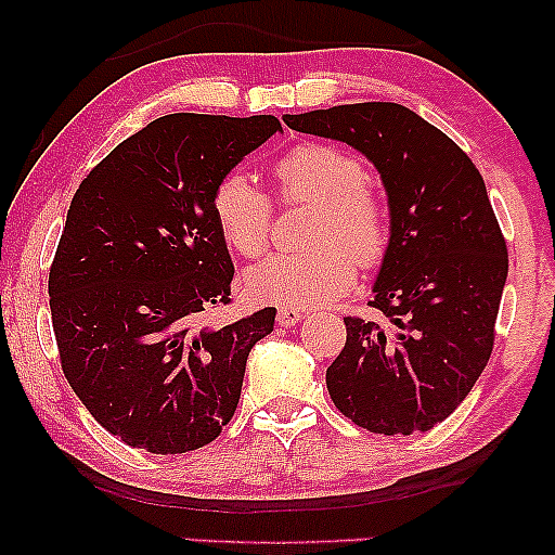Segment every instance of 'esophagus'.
I'll use <instances>...</instances> for the list:
<instances>
[{"mask_svg": "<svg viewBox=\"0 0 555 555\" xmlns=\"http://www.w3.org/2000/svg\"><path fill=\"white\" fill-rule=\"evenodd\" d=\"M302 318V310L300 308H283L278 313V323L283 325V328H291V325H295Z\"/></svg>", "mask_w": 555, "mask_h": 555, "instance_id": "34e87169", "label": "esophagus"}]
</instances>
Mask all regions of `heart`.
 I'll use <instances>...</instances> for the list:
<instances>
[{
	"instance_id": "obj_1",
	"label": "heart",
	"mask_w": 555,
	"mask_h": 555,
	"mask_svg": "<svg viewBox=\"0 0 555 555\" xmlns=\"http://www.w3.org/2000/svg\"><path fill=\"white\" fill-rule=\"evenodd\" d=\"M285 204H310L308 253L272 255L247 272L255 300L283 308H313L340 298L361 268L384 262L391 217L384 196L366 184V162L331 143H298L272 166ZM211 215L234 253L260 257L270 245L275 204L245 169H230L211 189Z\"/></svg>"
}]
</instances>
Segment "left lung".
Returning a JSON list of instances; mask_svg holds the SVG:
<instances>
[{"label":"left lung","mask_w":555,"mask_h":555,"mask_svg":"<svg viewBox=\"0 0 555 555\" xmlns=\"http://www.w3.org/2000/svg\"><path fill=\"white\" fill-rule=\"evenodd\" d=\"M285 124L359 149L389 194L376 315L344 318L346 346L325 371L333 404L376 435L427 431L465 401L495 344L507 245L480 171L399 103L333 105Z\"/></svg>","instance_id":"8db88e82"}]
</instances>
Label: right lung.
<instances>
[{
  "label": "right lung",
  "mask_w": 555,
  "mask_h": 555,
  "mask_svg": "<svg viewBox=\"0 0 555 555\" xmlns=\"http://www.w3.org/2000/svg\"><path fill=\"white\" fill-rule=\"evenodd\" d=\"M275 131V116L171 113L118 143L73 196L48 280L60 366L128 447L199 450L237 409L249 348L272 333L275 308L196 325L232 302L211 189Z\"/></svg>",
  "instance_id": "add662e5"
}]
</instances>
